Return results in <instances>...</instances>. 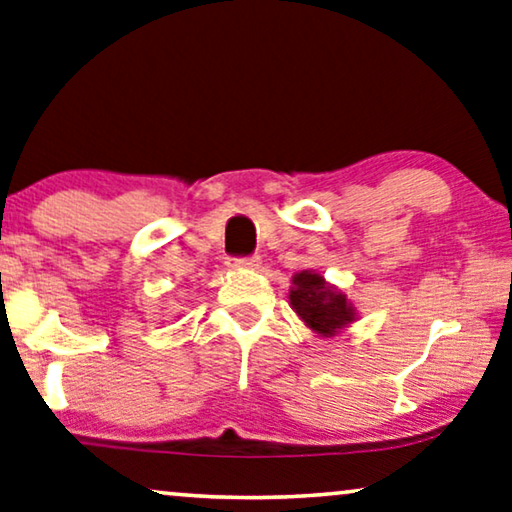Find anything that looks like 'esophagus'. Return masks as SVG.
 <instances>
[{"mask_svg":"<svg viewBox=\"0 0 512 512\" xmlns=\"http://www.w3.org/2000/svg\"><path fill=\"white\" fill-rule=\"evenodd\" d=\"M232 266H239V269H257L259 266V255H246V257H234Z\"/></svg>","mask_w":512,"mask_h":512,"instance_id":"34e87169","label":"esophagus"}]
</instances>
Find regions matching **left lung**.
I'll use <instances>...</instances> for the list:
<instances>
[{
  "label": "left lung",
  "instance_id": "obj_1",
  "mask_svg": "<svg viewBox=\"0 0 512 512\" xmlns=\"http://www.w3.org/2000/svg\"><path fill=\"white\" fill-rule=\"evenodd\" d=\"M289 301L303 322L322 335H335V331L354 319L345 296L326 285L322 276L310 271H301L299 276H294Z\"/></svg>",
  "mask_w": 512,
  "mask_h": 512
}]
</instances>
